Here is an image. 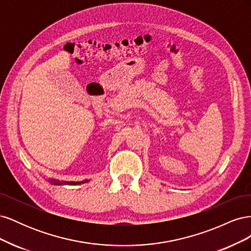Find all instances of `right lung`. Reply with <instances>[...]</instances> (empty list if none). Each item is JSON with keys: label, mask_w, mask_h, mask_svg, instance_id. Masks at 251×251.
<instances>
[{"label": "right lung", "mask_w": 251, "mask_h": 251, "mask_svg": "<svg viewBox=\"0 0 251 251\" xmlns=\"http://www.w3.org/2000/svg\"><path fill=\"white\" fill-rule=\"evenodd\" d=\"M51 182L54 184H70V185H76V184L81 183V182H59V181H55V180H51Z\"/></svg>", "instance_id": "1"}]
</instances>
